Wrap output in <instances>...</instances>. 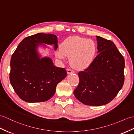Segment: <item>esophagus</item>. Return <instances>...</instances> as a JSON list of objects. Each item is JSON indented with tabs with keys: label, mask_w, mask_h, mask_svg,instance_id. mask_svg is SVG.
I'll return each mask as SVG.
<instances>
[{
	"label": "esophagus",
	"mask_w": 134,
	"mask_h": 134,
	"mask_svg": "<svg viewBox=\"0 0 134 134\" xmlns=\"http://www.w3.org/2000/svg\"><path fill=\"white\" fill-rule=\"evenodd\" d=\"M66 71H67V73H68V74H73V73H75L74 71L72 69H67Z\"/></svg>",
	"instance_id": "obj_1"
}]
</instances>
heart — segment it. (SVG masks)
<instances>
[{
    "label": "heart",
    "mask_w": 134,
    "mask_h": 134,
    "mask_svg": "<svg viewBox=\"0 0 134 134\" xmlns=\"http://www.w3.org/2000/svg\"><path fill=\"white\" fill-rule=\"evenodd\" d=\"M96 43L92 39L79 36L66 38L62 42L61 49L57 51L56 56L65 59L70 55V61L73 66L86 68L92 64L97 56Z\"/></svg>",
    "instance_id": "obj_1"
}]
</instances>
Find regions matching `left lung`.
I'll return each mask as SVG.
<instances>
[{
	"label": "left lung",
	"mask_w": 134,
	"mask_h": 134,
	"mask_svg": "<svg viewBox=\"0 0 134 134\" xmlns=\"http://www.w3.org/2000/svg\"><path fill=\"white\" fill-rule=\"evenodd\" d=\"M97 56L86 69L78 73L80 82L74 91L86 105L98 106L111 102L122 89L125 59L113 42L96 36Z\"/></svg>",
	"instance_id": "8db88e82"
}]
</instances>
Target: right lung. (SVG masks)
Listing matches in <instances>:
<instances>
[{"label": "right lung", "mask_w": 134, "mask_h": 134, "mask_svg": "<svg viewBox=\"0 0 134 134\" xmlns=\"http://www.w3.org/2000/svg\"><path fill=\"white\" fill-rule=\"evenodd\" d=\"M57 37L38 33L24 38L11 58L9 80L15 93L29 103L45 102L53 96L57 85L66 77V70L53 65L49 57H42L39 48H58Z\"/></svg>", "instance_id": "add662e5"}]
</instances>
